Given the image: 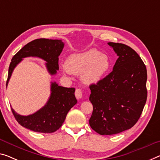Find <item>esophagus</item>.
I'll return each mask as SVG.
<instances>
[{"instance_id": "34e87169", "label": "esophagus", "mask_w": 160, "mask_h": 160, "mask_svg": "<svg viewBox=\"0 0 160 160\" xmlns=\"http://www.w3.org/2000/svg\"><path fill=\"white\" fill-rule=\"evenodd\" d=\"M82 94H83V93H82V89H80V88H77V89H76L75 96L78 99H79L82 97Z\"/></svg>"}]
</instances>
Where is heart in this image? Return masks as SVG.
<instances>
[{
    "mask_svg": "<svg viewBox=\"0 0 160 160\" xmlns=\"http://www.w3.org/2000/svg\"><path fill=\"white\" fill-rule=\"evenodd\" d=\"M111 67L109 56L92 48L82 53H73L68 57L62 66L64 74L82 73V82L88 85L97 84L102 81Z\"/></svg>",
    "mask_w": 160,
    "mask_h": 160,
    "instance_id": "heart-1",
    "label": "heart"
}]
</instances>
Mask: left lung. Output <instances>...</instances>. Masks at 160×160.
Wrapping results in <instances>:
<instances>
[{
  "instance_id": "8db88e82",
  "label": "left lung",
  "mask_w": 160,
  "mask_h": 160,
  "mask_svg": "<svg viewBox=\"0 0 160 160\" xmlns=\"http://www.w3.org/2000/svg\"><path fill=\"white\" fill-rule=\"evenodd\" d=\"M108 44L119 58L109 75L89 87L93 105L89 125L101 135L132 128L141 116L147 97V68L140 56L125 44Z\"/></svg>"
}]
</instances>
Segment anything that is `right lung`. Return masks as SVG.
Wrapping results in <instances>:
<instances>
[{"label":"right lung","instance_id":"right-lung-1","mask_svg":"<svg viewBox=\"0 0 160 160\" xmlns=\"http://www.w3.org/2000/svg\"><path fill=\"white\" fill-rule=\"evenodd\" d=\"M64 43L61 40L39 38L24 46L12 58L8 68L6 87L14 68L23 58L33 56L46 61V66L51 75H54L58 70V56L62 51ZM51 95L43 107L33 114L22 116L11 108L15 118L22 127L33 132L52 133L61 127L66 115L77 103L74 88H66L51 82Z\"/></svg>","mask_w":160,"mask_h":160}]
</instances>
